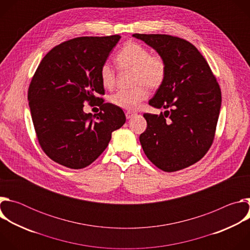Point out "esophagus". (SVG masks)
<instances>
[{"label":"esophagus","mask_w":250,"mask_h":250,"mask_svg":"<svg viewBox=\"0 0 250 250\" xmlns=\"http://www.w3.org/2000/svg\"><path fill=\"white\" fill-rule=\"evenodd\" d=\"M134 115H135V114L132 113V112H125V117H126L127 120L130 119V118H132Z\"/></svg>","instance_id":"esophagus-1"}]
</instances>
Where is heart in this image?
Segmentation results:
<instances>
[{
  "label": "heart",
  "instance_id": "1",
  "mask_svg": "<svg viewBox=\"0 0 250 250\" xmlns=\"http://www.w3.org/2000/svg\"><path fill=\"white\" fill-rule=\"evenodd\" d=\"M116 62L121 69L133 70L134 88L120 90L111 97V102L126 111L136 110L140 103L148 96V90L160 88L167 75V64L164 57L150 53L149 49L134 42H126L116 56ZM102 85L111 89L116 83V72L109 63H104L100 69Z\"/></svg>",
  "mask_w": 250,
  "mask_h": 250
}]
</instances>
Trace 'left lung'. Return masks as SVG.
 Instances as JSON below:
<instances>
[{
  "label": "left lung",
  "instance_id": "8db88e82",
  "mask_svg": "<svg viewBox=\"0 0 250 250\" xmlns=\"http://www.w3.org/2000/svg\"><path fill=\"white\" fill-rule=\"evenodd\" d=\"M132 37L155 49L167 64L166 79L149 104L168 111L144 115L147 127L139 136L142 149L165 172L189 167L205 156L215 137L222 104L217 79L189 42L168 34Z\"/></svg>",
  "mask_w": 250,
  "mask_h": 250
}]
</instances>
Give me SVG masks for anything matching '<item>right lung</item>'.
I'll list each match as a JSON object with an SVG mask.
<instances>
[{
    "instance_id": "right-lung-1",
    "label": "right lung",
    "mask_w": 250,
    "mask_h": 250,
    "mask_svg": "<svg viewBox=\"0 0 250 250\" xmlns=\"http://www.w3.org/2000/svg\"><path fill=\"white\" fill-rule=\"evenodd\" d=\"M121 37H82L53 47L31 79L27 100L33 126L45 154L71 169L94 162L108 146L112 132L125 123L124 111L104 103L101 66ZM101 112L83 113V103Z\"/></svg>"
}]
</instances>
